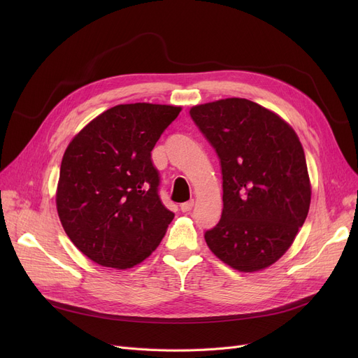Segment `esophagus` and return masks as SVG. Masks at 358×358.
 Here are the masks:
<instances>
[{
    "instance_id": "obj_1",
    "label": "esophagus",
    "mask_w": 358,
    "mask_h": 358,
    "mask_svg": "<svg viewBox=\"0 0 358 358\" xmlns=\"http://www.w3.org/2000/svg\"><path fill=\"white\" fill-rule=\"evenodd\" d=\"M193 206H194V200H190V201L182 203V204L180 206V208H181V212L187 213V212H190V210L193 209Z\"/></svg>"
}]
</instances>
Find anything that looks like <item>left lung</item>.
<instances>
[{
    "mask_svg": "<svg viewBox=\"0 0 358 358\" xmlns=\"http://www.w3.org/2000/svg\"><path fill=\"white\" fill-rule=\"evenodd\" d=\"M190 116L220 161L223 210L204 239L224 264L267 268L293 243L310 206L302 143L275 113L247 99L194 106Z\"/></svg>",
    "mask_w": 358,
    "mask_h": 358,
    "instance_id": "obj_1",
    "label": "left lung"
}]
</instances>
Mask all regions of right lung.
<instances>
[{"label":"right lung","mask_w":358,"mask_h":358,"mask_svg":"<svg viewBox=\"0 0 358 358\" xmlns=\"http://www.w3.org/2000/svg\"><path fill=\"white\" fill-rule=\"evenodd\" d=\"M165 104H119L68 145L56 208L84 255L103 267H134L159 245L174 213L162 204L150 150L180 115Z\"/></svg>","instance_id":"right-lung-1"}]
</instances>
